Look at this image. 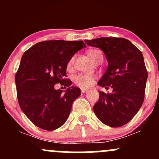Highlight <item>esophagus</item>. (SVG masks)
Segmentation results:
<instances>
[{"instance_id":"esophagus-1","label":"esophagus","mask_w":159,"mask_h":159,"mask_svg":"<svg viewBox=\"0 0 159 159\" xmlns=\"http://www.w3.org/2000/svg\"><path fill=\"white\" fill-rule=\"evenodd\" d=\"M89 91V89H81V93H85Z\"/></svg>"}]
</instances>
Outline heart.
<instances>
[{"mask_svg": "<svg viewBox=\"0 0 159 159\" xmlns=\"http://www.w3.org/2000/svg\"><path fill=\"white\" fill-rule=\"evenodd\" d=\"M101 52L98 50H91L88 52V55L89 56L91 60L94 61L95 59L96 54L98 53ZM74 63V57L68 61V68H70L72 67V65ZM96 77L94 74L92 73H86V74H78V75H75L73 78V81L75 84H76L78 87L81 88V89H88V88L91 87L93 85L95 81Z\"/></svg>", "mask_w": 159, "mask_h": 159, "instance_id": "1", "label": "heart"}]
</instances>
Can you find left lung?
Segmentation results:
<instances>
[{"mask_svg": "<svg viewBox=\"0 0 159 159\" xmlns=\"http://www.w3.org/2000/svg\"><path fill=\"white\" fill-rule=\"evenodd\" d=\"M85 43L103 51L108 65L98 84L112 89L111 94L98 91V101L93 110L106 125L121 127L132 119L143 104L148 78L143 54L125 38H99Z\"/></svg>", "mask_w": 159, "mask_h": 159, "instance_id": "left-lung-1", "label": "left lung"}]
</instances>
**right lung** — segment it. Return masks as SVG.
Listing matches in <instances>:
<instances>
[{"label":"right lung","mask_w":159,"mask_h":159,"mask_svg":"<svg viewBox=\"0 0 159 159\" xmlns=\"http://www.w3.org/2000/svg\"><path fill=\"white\" fill-rule=\"evenodd\" d=\"M85 47L83 41H45L24 53L15 75L17 100L22 111L40 129L53 131L68 119L81 89L63 78L68 61ZM58 83L68 87L64 94L55 89Z\"/></svg>","instance_id":"obj_1"}]
</instances>
